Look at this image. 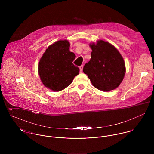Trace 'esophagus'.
<instances>
[{
  "label": "esophagus",
  "mask_w": 154,
  "mask_h": 154,
  "mask_svg": "<svg viewBox=\"0 0 154 154\" xmlns=\"http://www.w3.org/2000/svg\"><path fill=\"white\" fill-rule=\"evenodd\" d=\"M79 69H80V72H82V70H83V65H81V66L79 67Z\"/></svg>",
  "instance_id": "esophagus-1"
}]
</instances>
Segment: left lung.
<instances>
[{
  "label": "left lung",
  "instance_id": "obj_1",
  "mask_svg": "<svg viewBox=\"0 0 154 154\" xmlns=\"http://www.w3.org/2000/svg\"><path fill=\"white\" fill-rule=\"evenodd\" d=\"M90 47L92 50L91 58L84 66V73L99 90L110 91L117 88L126 72L122 55L112 45L103 40L90 44Z\"/></svg>",
  "mask_w": 154,
  "mask_h": 154
}]
</instances>
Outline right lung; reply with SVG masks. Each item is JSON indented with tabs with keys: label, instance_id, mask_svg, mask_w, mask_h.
<instances>
[{
	"label": "right lung",
	"instance_id": "obj_1",
	"mask_svg": "<svg viewBox=\"0 0 154 154\" xmlns=\"http://www.w3.org/2000/svg\"><path fill=\"white\" fill-rule=\"evenodd\" d=\"M67 40H59L50 45L44 52L38 64V73L44 86L54 91L67 87L79 68L73 64L75 54L70 51Z\"/></svg>",
	"mask_w": 154,
	"mask_h": 154
}]
</instances>
